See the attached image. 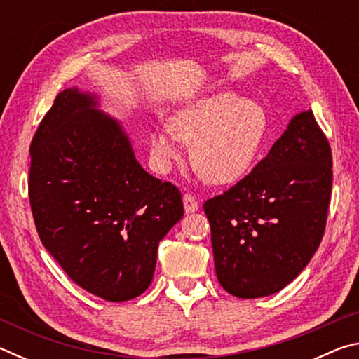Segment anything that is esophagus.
Wrapping results in <instances>:
<instances>
[{
    "label": "esophagus",
    "instance_id": "obj_1",
    "mask_svg": "<svg viewBox=\"0 0 359 359\" xmlns=\"http://www.w3.org/2000/svg\"><path fill=\"white\" fill-rule=\"evenodd\" d=\"M184 208H185L187 214H193V212H196L199 209V204L196 201V198L191 196L190 193L184 194Z\"/></svg>",
    "mask_w": 359,
    "mask_h": 359
}]
</instances>
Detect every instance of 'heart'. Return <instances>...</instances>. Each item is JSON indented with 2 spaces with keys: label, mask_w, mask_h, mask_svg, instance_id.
<instances>
[{
  "label": "heart",
  "mask_w": 359,
  "mask_h": 359,
  "mask_svg": "<svg viewBox=\"0 0 359 359\" xmlns=\"http://www.w3.org/2000/svg\"><path fill=\"white\" fill-rule=\"evenodd\" d=\"M267 131V114L259 102L233 92H218L185 104L169 118V128L150 133V155L166 172L180 160V142L191 145V163L217 185L244 177L257 160Z\"/></svg>",
  "instance_id": "heart-1"
}]
</instances>
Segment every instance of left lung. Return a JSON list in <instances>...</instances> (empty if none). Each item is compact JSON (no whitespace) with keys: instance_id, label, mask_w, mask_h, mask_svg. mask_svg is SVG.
Wrapping results in <instances>:
<instances>
[{"instance_id":"obj_1","label":"left lung","mask_w":359,"mask_h":359,"mask_svg":"<svg viewBox=\"0 0 359 359\" xmlns=\"http://www.w3.org/2000/svg\"><path fill=\"white\" fill-rule=\"evenodd\" d=\"M331 168L330 142L306 111L250 174L204 203L217 278L229 294L264 297L301 274L325 233Z\"/></svg>"}]
</instances>
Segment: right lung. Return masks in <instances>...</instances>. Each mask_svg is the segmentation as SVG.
I'll list each match as a JSON object with an SVG mask.
<instances>
[{
	"mask_svg": "<svg viewBox=\"0 0 359 359\" xmlns=\"http://www.w3.org/2000/svg\"><path fill=\"white\" fill-rule=\"evenodd\" d=\"M98 96L66 88L29 145L28 193L41 242L79 287L106 301L142 294L160 241L184 217L177 187L139 165Z\"/></svg>",
	"mask_w": 359,
	"mask_h": 359,
	"instance_id": "1",
	"label": "right lung"
}]
</instances>
